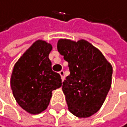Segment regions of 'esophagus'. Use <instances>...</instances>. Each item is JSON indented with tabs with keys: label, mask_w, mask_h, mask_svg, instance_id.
Returning a JSON list of instances; mask_svg holds the SVG:
<instances>
[{
	"label": "esophagus",
	"mask_w": 127,
	"mask_h": 127,
	"mask_svg": "<svg viewBox=\"0 0 127 127\" xmlns=\"http://www.w3.org/2000/svg\"><path fill=\"white\" fill-rule=\"evenodd\" d=\"M59 74L61 75L62 81L63 82V81H64V79H65V72L63 71V70H62V71H60V72H59Z\"/></svg>",
	"instance_id": "esophagus-1"
}]
</instances>
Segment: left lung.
<instances>
[{"mask_svg":"<svg viewBox=\"0 0 127 127\" xmlns=\"http://www.w3.org/2000/svg\"><path fill=\"white\" fill-rule=\"evenodd\" d=\"M58 50L69 63L70 74L62 83L68 109L76 117H90L106 100L112 82V65L84 39H59Z\"/></svg>","mask_w":127,"mask_h":127,"instance_id":"1","label":"left lung"}]
</instances>
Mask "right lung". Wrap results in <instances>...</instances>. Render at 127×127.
<instances>
[{
	"label": "right lung",
	"mask_w": 127,
	"mask_h": 127,
	"mask_svg": "<svg viewBox=\"0 0 127 127\" xmlns=\"http://www.w3.org/2000/svg\"><path fill=\"white\" fill-rule=\"evenodd\" d=\"M51 44L37 40L15 63L10 78L13 97L22 109L31 114L45 110L52 91L62 86L59 73L52 70L49 54Z\"/></svg>",
	"instance_id": "add662e5"
}]
</instances>
